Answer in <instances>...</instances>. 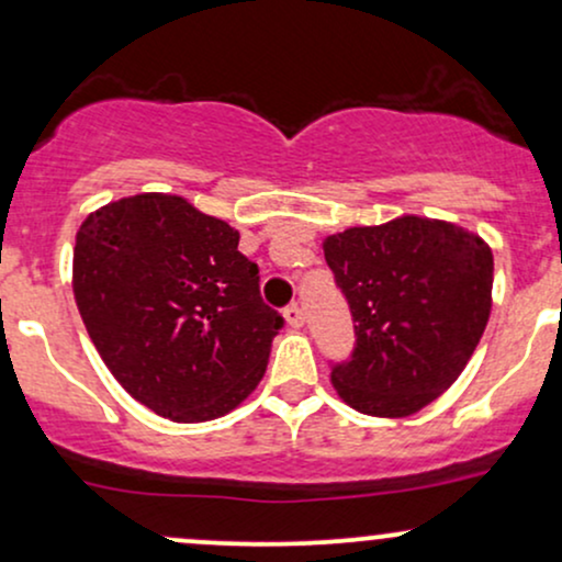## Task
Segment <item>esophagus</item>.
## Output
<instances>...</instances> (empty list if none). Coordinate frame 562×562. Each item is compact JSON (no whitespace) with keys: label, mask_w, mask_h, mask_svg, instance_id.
<instances>
[{"label":"esophagus","mask_w":562,"mask_h":562,"mask_svg":"<svg viewBox=\"0 0 562 562\" xmlns=\"http://www.w3.org/2000/svg\"><path fill=\"white\" fill-rule=\"evenodd\" d=\"M283 318H286V324L292 326V329H300L302 324H305V315H302V307L297 302H292V305L283 307Z\"/></svg>","instance_id":"esophagus-1"}]
</instances>
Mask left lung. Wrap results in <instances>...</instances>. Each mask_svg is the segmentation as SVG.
<instances>
[{
	"instance_id": "left-lung-1",
	"label": "left lung",
	"mask_w": 562,
	"mask_h": 562,
	"mask_svg": "<svg viewBox=\"0 0 562 562\" xmlns=\"http://www.w3.org/2000/svg\"><path fill=\"white\" fill-rule=\"evenodd\" d=\"M324 257L356 329L350 361L331 369L334 390L369 417H412L457 382L481 342L491 247L453 223L403 214L334 233Z\"/></svg>"
}]
</instances>
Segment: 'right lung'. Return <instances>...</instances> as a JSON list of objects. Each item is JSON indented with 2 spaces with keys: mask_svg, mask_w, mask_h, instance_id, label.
<instances>
[{
  "mask_svg": "<svg viewBox=\"0 0 562 562\" xmlns=\"http://www.w3.org/2000/svg\"><path fill=\"white\" fill-rule=\"evenodd\" d=\"M74 297L119 384L172 422L236 408L283 326L238 231L169 193L111 201L81 223Z\"/></svg>",
  "mask_w": 562,
  "mask_h": 562,
  "instance_id": "right-lung-1",
  "label": "right lung"
}]
</instances>
